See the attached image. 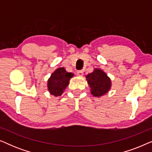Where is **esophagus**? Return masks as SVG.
Segmentation results:
<instances>
[{
  "label": "esophagus",
  "instance_id": "esophagus-1",
  "mask_svg": "<svg viewBox=\"0 0 152 152\" xmlns=\"http://www.w3.org/2000/svg\"><path fill=\"white\" fill-rule=\"evenodd\" d=\"M77 75L78 76H82L84 75V72H83V70H77Z\"/></svg>",
  "mask_w": 152,
  "mask_h": 152
}]
</instances>
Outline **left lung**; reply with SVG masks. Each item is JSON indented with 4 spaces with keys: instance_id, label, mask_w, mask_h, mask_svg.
I'll return each mask as SVG.
<instances>
[{
    "instance_id": "obj_1",
    "label": "left lung",
    "mask_w": 152,
    "mask_h": 152,
    "mask_svg": "<svg viewBox=\"0 0 152 152\" xmlns=\"http://www.w3.org/2000/svg\"><path fill=\"white\" fill-rule=\"evenodd\" d=\"M91 92L93 96L100 97L106 94L111 86V80L103 70L95 68L86 76Z\"/></svg>"
}]
</instances>
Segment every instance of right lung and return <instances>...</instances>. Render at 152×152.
<instances>
[{
    "instance_id": "obj_1",
    "label": "right lung",
    "mask_w": 152,
    "mask_h": 152,
    "mask_svg": "<svg viewBox=\"0 0 152 152\" xmlns=\"http://www.w3.org/2000/svg\"><path fill=\"white\" fill-rule=\"evenodd\" d=\"M73 77L72 72H68L64 68H59L52 73L48 81V89L50 94L60 96L69 84L70 79Z\"/></svg>"
}]
</instances>
